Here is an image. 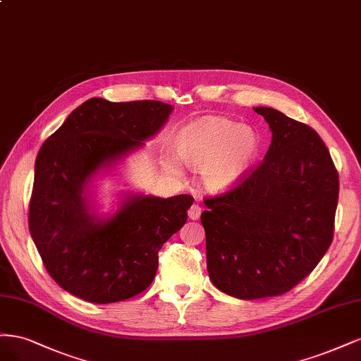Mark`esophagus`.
I'll return each mask as SVG.
<instances>
[{
  "label": "esophagus",
  "instance_id": "esophagus-1",
  "mask_svg": "<svg viewBox=\"0 0 361 361\" xmlns=\"http://www.w3.org/2000/svg\"><path fill=\"white\" fill-rule=\"evenodd\" d=\"M200 216H201V207L197 205V204H193V205L189 208V217H190L192 220H197V219H200Z\"/></svg>",
  "mask_w": 361,
  "mask_h": 361
}]
</instances>
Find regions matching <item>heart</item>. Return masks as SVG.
<instances>
[{
  "mask_svg": "<svg viewBox=\"0 0 361 361\" xmlns=\"http://www.w3.org/2000/svg\"><path fill=\"white\" fill-rule=\"evenodd\" d=\"M259 135L249 126L224 118L197 120L180 132L177 154L183 164L200 169L201 183L214 193L226 192L250 171L259 154ZM168 169L178 176L176 161L166 160Z\"/></svg>",
  "mask_w": 361,
  "mask_h": 361,
  "instance_id": "b5f03b06",
  "label": "heart"
}]
</instances>
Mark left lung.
Listing matches in <instances>:
<instances>
[{"label": "left lung", "instance_id": "obj_1", "mask_svg": "<svg viewBox=\"0 0 361 361\" xmlns=\"http://www.w3.org/2000/svg\"><path fill=\"white\" fill-rule=\"evenodd\" d=\"M261 165L234 189L205 197L207 270L241 300L282 295L312 273L333 241L339 176L319 135L273 108Z\"/></svg>", "mask_w": 361, "mask_h": 361}]
</instances>
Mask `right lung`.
<instances>
[{
  "label": "right lung",
  "instance_id": "1",
  "mask_svg": "<svg viewBox=\"0 0 361 361\" xmlns=\"http://www.w3.org/2000/svg\"><path fill=\"white\" fill-rule=\"evenodd\" d=\"M171 112V104L157 100L92 97L43 142L30 232L46 270L72 295L108 305L141 294L156 276L159 250L188 220L190 195L127 193L109 217H99L88 201L91 178L141 148Z\"/></svg>",
  "mask_w": 361,
  "mask_h": 361
}]
</instances>
